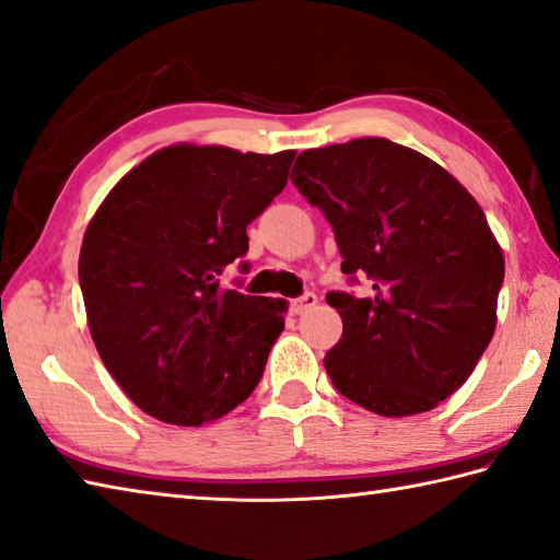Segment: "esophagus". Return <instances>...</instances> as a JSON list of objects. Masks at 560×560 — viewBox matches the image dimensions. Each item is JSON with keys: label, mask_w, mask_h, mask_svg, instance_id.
<instances>
[{"label": "esophagus", "mask_w": 560, "mask_h": 560, "mask_svg": "<svg viewBox=\"0 0 560 560\" xmlns=\"http://www.w3.org/2000/svg\"><path fill=\"white\" fill-rule=\"evenodd\" d=\"M315 305H317V295L315 293H303L301 299L291 301V313L303 315V313H308L311 308H315Z\"/></svg>", "instance_id": "34e87169"}]
</instances>
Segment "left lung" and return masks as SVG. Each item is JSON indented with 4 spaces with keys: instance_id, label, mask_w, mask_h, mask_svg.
<instances>
[{
    "instance_id": "left-lung-1",
    "label": "left lung",
    "mask_w": 560,
    "mask_h": 560,
    "mask_svg": "<svg viewBox=\"0 0 560 560\" xmlns=\"http://www.w3.org/2000/svg\"><path fill=\"white\" fill-rule=\"evenodd\" d=\"M291 182L335 230L345 273L369 299L327 293L342 339L325 369L383 418L427 412L474 374L498 323L505 257L483 208L422 152L388 138L305 150Z\"/></svg>"
}]
</instances>
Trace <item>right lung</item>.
Returning <instances> with one entry per match:
<instances>
[{"label":"right lung","instance_id":"add662e5","mask_svg":"<svg viewBox=\"0 0 560 560\" xmlns=\"http://www.w3.org/2000/svg\"><path fill=\"white\" fill-rule=\"evenodd\" d=\"M293 150L177 142L120 179L86 225L80 287L96 352L142 412L199 427L249 398L283 299L221 287L247 225L283 191Z\"/></svg>","mask_w":560,"mask_h":560}]
</instances>
